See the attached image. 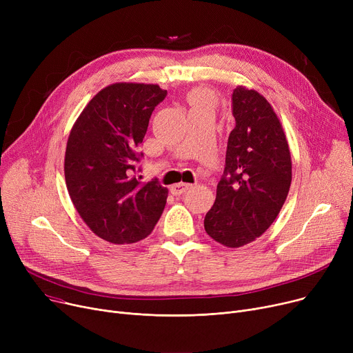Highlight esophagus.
Segmentation results:
<instances>
[{
	"mask_svg": "<svg viewBox=\"0 0 353 353\" xmlns=\"http://www.w3.org/2000/svg\"><path fill=\"white\" fill-rule=\"evenodd\" d=\"M190 188H192V184H189V183H177V184H173V186L170 188V192L174 196H180L186 190H189Z\"/></svg>",
	"mask_w": 353,
	"mask_h": 353,
	"instance_id": "1",
	"label": "esophagus"
}]
</instances>
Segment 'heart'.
Masks as SVG:
<instances>
[{"label": "heart", "instance_id": "b5f03b06", "mask_svg": "<svg viewBox=\"0 0 353 353\" xmlns=\"http://www.w3.org/2000/svg\"><path fill=\"white\" fill-rule=\"evenodd\" d=\"M189 101H190L192 107H196V105H201V104H212L213 103V97H212V94H210L209 91L197 88V90H193L190 92Z\"/></svg>", "mask_w": 353, "mask_h": 353}]
</instances>
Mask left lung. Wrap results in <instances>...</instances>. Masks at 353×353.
I'll use <instances>...</instances> for the list:
<instances>
[{
  "instance_id": "8db88e82",
  "label": "left lung",
  "mask_w": 353,
  "mask_h": 353,
  "mask_svg": "<svg viewBox=\"0 0 353 353\" xmlns=\"http://www.w3.org/2000/svg\"><path fill=\"white\" fill-rule=\"evenodd\" d=\"M232 105L236 125L205 230L236 249L254 242L279 214L290 189L292 159L282 123L261 92L237 85Z\"/></svg>"
}]
</instances>
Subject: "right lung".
Masks as SVG:
<instances>
[{
  "label": "right lung",
  "instance_id": "add662e5",
  "mask_svg": "<svg viewBox=\"0 0 353 353\" xmlns=\"http://www.w3.org/2000/svg\"><path fill=\"white\" fill-rule=\"evenodd\" d=\"M165 96L157 84H110L71 128L64 157L67 190L84 223L105 242H140L163 213L169 190L132 174L148 120Z\"/></svg>",
  "mask_w": 353,
  "mask_h": 353
}]
</instances>
